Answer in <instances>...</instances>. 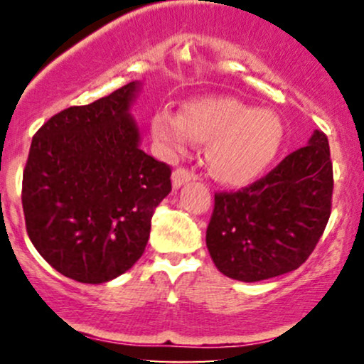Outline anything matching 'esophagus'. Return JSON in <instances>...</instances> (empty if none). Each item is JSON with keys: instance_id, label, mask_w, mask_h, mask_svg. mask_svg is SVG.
Returning <instances> with one entry per match:
<instances>
[{"instance_id": "34e87169", "label": "esophagus", "mask_w": 364, "mask_h": 364, "mask_svg": "<svg viewBox=\"0 0 364 364\" xmlns=\"http://www.w3.org/2000/svg\"><path fill=\"white\" fill-rule=\"evenodd\" d=\"M195 179H196V176L193 173L179 168L173 173V186L178 190V188H181L183 185H186V183H190V181H195Z\"/></svg>"}]
</instances>
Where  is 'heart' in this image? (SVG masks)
I'll return each mask as SVG.
<instances>
[{
  "mask_svg": "<svg viewBox=\"0 0 364 364\" xmlns=\"http://www.w3.org/2000/svg\"><path fill=\"white\" fill-rule=\"evenodd\" d=\"M152 135L171 152H185L191 140L208 141L207 166L224 185L253 181L270 166L284 140L282 121L270 109H253L235 97H203L176 114L162 107L152 116Z\"/></svg>",
  "mask_w": 364,
  "mask_h": 364,
  "instance_id": "heart-1",
  "label": "heart"
}]
</instances>
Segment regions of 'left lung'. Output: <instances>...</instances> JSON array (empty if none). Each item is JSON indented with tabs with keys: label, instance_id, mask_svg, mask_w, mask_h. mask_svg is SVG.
I'll use <instances>...</instances> for the list:
<instances>
[{
	"label": "left lung",
	"instance_id": "obj_1",
	"mask_svg": "<svg viewBox=\"0 0 364 364\" xmlns=\"http://www.w3.org/2000/svg\"><path fill=\"white\" fill-rule=\"evenodd\" d=\"M332 190L328 140L315 129L260 181L217 193L205 241L219 272L258 282L298 269L323 235Z\"/></svg>",
	"mask_w": 364,
	"mask_h": 364
}]
</instances>
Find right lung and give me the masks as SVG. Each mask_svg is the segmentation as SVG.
<instances>
[{
	"label": "right lung",
	"instance_id": "1",
	"mask_svg": "<svg viewBox=\"0 0 364 364\" xmlns=\"http://www.w3.org/2000/svg\"><path fill=\"white\" fill-rule=\"evenodd\" d=\"M141 82L54 114L32 139L22 205L28 237L53 269L104 284L135 265L171 169L140 149L132 116Z\"/></svg>",
	"mask_w": 364,
	"mask_h": 364
}]
</instances>
